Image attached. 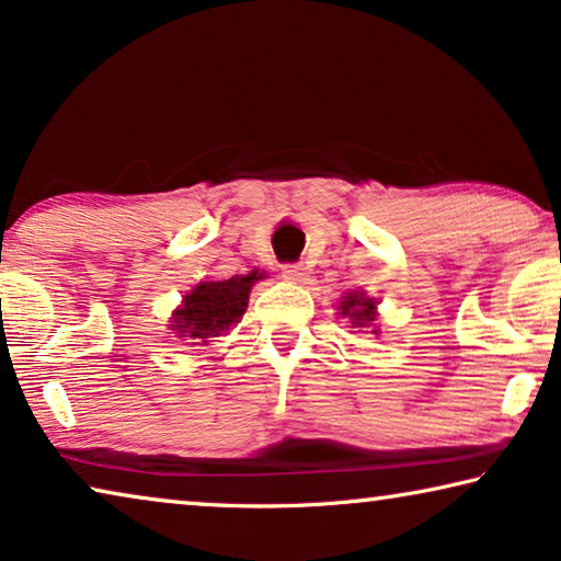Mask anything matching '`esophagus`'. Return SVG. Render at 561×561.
<instances>
[{
	"label": "esophagus",
	"instance_id": "obj_1",
	"mask_svg": "<svg viewBox=\"0 0 561 561\" xmlns=\"http://www.w3.org/2000/svg\"><path fill=\"white\" fill-rule=\"evenodd\" d=\"M282 277L289 282H302L305 279V266L302 264H284L282 266Z\"/></svg>",
	"mask_w": 561,
	"mask_h": 561
}]
</instances>
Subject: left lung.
Segmentation results:
<instances>
[{"label":"left lung","instance_id":"obj_1","mask_svg":"<svg viewBox=\"0 0 561 561\" xmlns=\"http://www.w3.org/2000/svg\"><path fill=\"white\" fill-rule=\"evenodd\" d=\"M342 314H347L350 320H353V324H357V328H367L375 320V302L370 297H363V295H347L345 299H342ZM378 332V330H373Z\"/></svg>","mask_w":561,"mask_h":561}]
</instances>
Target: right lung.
<instances>
[{
  "instance_id": "1",
  "label": "right lung",
  "mask_w": 561,
  "mask_h": 561,
  "mask_svg": "<svg viewBox=\"0 0 561 561\" xmlns=\"http://www.w3.org/2000/svg\"><path fill=\"white\" fill-rule=\"evenodd\" d=\"M262 274H247V277H229L224 282H201L191 295L183 297V307L175 309L171 330L186 340H208L229 330V324L239 322L247 312L249 291Z\"/></svg>"
}]
</instances>
